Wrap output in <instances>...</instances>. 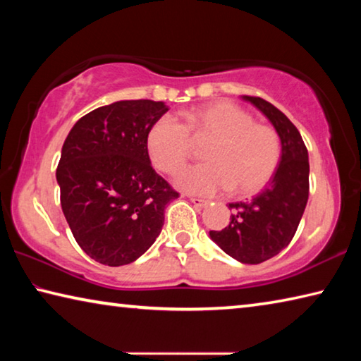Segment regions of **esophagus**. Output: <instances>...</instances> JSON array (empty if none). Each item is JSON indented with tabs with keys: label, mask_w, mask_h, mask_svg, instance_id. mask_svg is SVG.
<instances>
[{
	"label": "esophagus",
	"mask_w": 361,
	"mask_h": 361,
	"mask_svg": "<svg viewBox=\"0 0 361 361\" xmlns=\"http://www.w3.org/2000/svg\"><path fill=\"white\" fill-rule=\"evenodd\" d=\"M189 200L195 205V207H200V209H205V207H209V200L205 199H200V197H189Z\"/></svg>",
	"instance_id": "obj_1"
}]
</instances>
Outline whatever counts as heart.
Returning <instances> with one entry per match:
<instances>
[{"label":"heart","instance_id":"b5f03b06","mask_svg":"<svg viewBox=\"0 0 361 361\" xmlns=\"http://www.w3.org/2000/svg\"><path fill=\"white\" fill-rule=\"evenodd\" d=\"M192 142H210L209 162L176 176L188 192L210 195L229 189L237 197L262 191L282 161V138L274 127L255 122L253 114L231 102H215L185 113V124L164 114L149 127L146 149L157 170L173 175L189 161Z\"/></svg>","mask_w":361,"mask_h":361}]
</instances>
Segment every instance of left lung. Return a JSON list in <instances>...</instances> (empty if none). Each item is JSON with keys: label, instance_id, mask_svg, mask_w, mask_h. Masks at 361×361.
<instances>
[{"label": "left lung", "instance_id": "obj_1", "mask_svg": "<svg viewBox=\"0 0 361 361\" xmlns=\"http://www.w3.org/2000/svg\"><path fill=\"white\" fill-rule=\"evenodd\" d=\"M272 122L282 138V161L264 191L250 202L229 204L231 221L210 237L243 264H259L288 247L309 199V156L301 133L286 116L261 97L243 95Z\"/></svg>", "mask_w": 361, "mask_h": 361}]
</instances>
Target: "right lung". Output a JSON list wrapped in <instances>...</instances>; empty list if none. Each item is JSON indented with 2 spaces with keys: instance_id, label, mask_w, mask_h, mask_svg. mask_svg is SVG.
Returning <instances> with one entry per match:
<instances>
[{
  "instance_id": "obj_1",
  "label": "right lung",
  "mask_w": 361,
  "mask_h": 361,
  "mask_svg": "<svg viewBox=\"0 0 361 361\" xmlns=\"http://www.w3.org/2000/svg\"><path fill=\"white\" fill-rule=\"evenodd\" d=\"M162 102L122 100L79 119L57 167L60 204L85 255L105 266L140 258L161 234L166 205L180 194L154 172L146 135Z\"/></svg>"
}]
</instances>
